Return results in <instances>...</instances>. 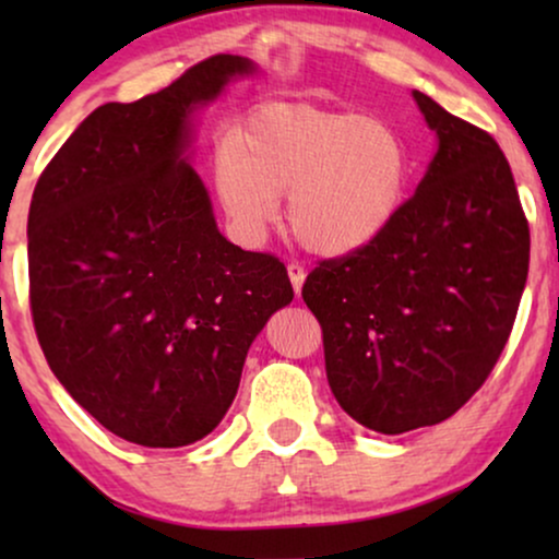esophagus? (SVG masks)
<instances>
[{"label": "esophagus", "instance_id": "esophagus-1", "mask_svg": "<svg viewBox=\"0 0 559 559\" xmlns=\"http://www.w3.org/2000/svg\"><path fill=\"white\" fill-rule=\"evenodd\" d=\"M287 274H289V280H293L295 293L300 295L302 282H305V266H302V264H297V262H289V264H287Z\"/></svg>", "mask_w": 559, "mask_h": 559}]
</instances>
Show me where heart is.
I'll list each match as a JSON object with an SVG mask.
<instances>
[{
  "mask_svg": "<svg viewBox=\"0 0 559 559\" xmlns=\"http://www.w3.org/2000/svg\"><path fill=\"white\" fill-rule=\"evenodd\" d=\"M407 182V144L389 121L308 104L251 111L216 165L218 195L243 234H262L277 218V195L289 193V228L325 257L377 239L400 213Z\"/></svg>",
  "mask_w": 559,
  "mask_h": 559,
  "instance_id": "b5f03b06",
  "label": "heart"
}]
</instances>
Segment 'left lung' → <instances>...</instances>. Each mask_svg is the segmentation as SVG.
Masks as SVG:
<instances>
[{
  "label": "left lung",
  "mask_w": 559,
  "mask_h": 559,
  "mask_svg": "<svg viewBox=\"0 0 559 559\" xmlns=\"http://www.w3.org/2000/svg\"><path fill=\"white\" fill-rule=\"evenodd\" d=\"M415 98L440 140L417 193L302 285L335 400L384 435L438 425L484 386L530 272V224L499 142Z\"/></svg>",
  "instance_id": "obj_1"
}]
</instances>
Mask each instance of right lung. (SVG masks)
Segmentation results:
<instances>
[{
    "mask_svg": "<svg viewBox=\"0 0 559 559\" xmlns=\"http://www.w3.org/2000/svg\"><path fill=\"white\" fill-rule=\"evenodd\" d=\"M251 71L247 58L213 56L157 94L98 106L29 203L43 354L91 417L136 445L205 438L231 407L251 341L293 302L277 257L218 234L182 157L190 109Z\"/></svg>",
    "mask_w": 559,
    "mask_h": 559,
    "instance_id": "1",
    "label": "right lung"
}]
</instances>
